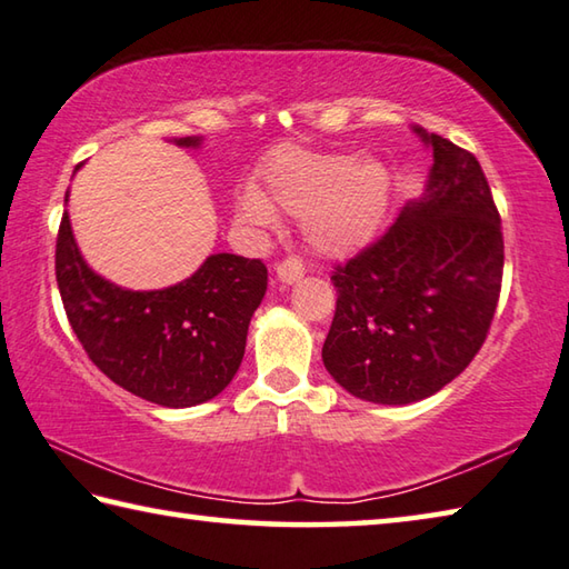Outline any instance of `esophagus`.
Returning a JSON list of instances; mask_svg holds the SVG:
<instances>
[{
	"label": "esophagus",
	"mask_w": 569,
	"mask_h": 569,
	"mask_svg": "<svg viewBox=\"0 0 569 569\" xmlns=\"http://www.w3.org/2000/svg\"><path fill=\"white\" fill-rule=\"evenodd\" d=\"M277 272V280H280L282 284H295L297 280H302L305 277V264L297 260V257H287L284 262H280L274 267Z\"/></svg>",
	"instance_id": "esophagus-1"
}]
</instances>
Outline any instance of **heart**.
<instances>
[{
  "mask_svg": "<svg viewBox=\"0 0 569 569\" xmlns=\"http://www.w3.org/2000/svg\"><path fill=\"white\" fill-rule=\"evenodd\" d=\"M391 202V170L353 153L282 151L264 170V196L244 188L240 218L257 228L274 222L272 204L302 218L307 242L321 254H349L379 232Z\"/></svg>",
  "mask_w": 569,
  "mask_h": 569,
  "instance_id": "heart-1",
  "label": "heart"
}]
</instances>
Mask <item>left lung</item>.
<instances>
[{"label":"left lung","mask_w":569,"mask_h":569,"mask_svg":"<svg viewBox=\"0 0 569 569\" xmlns=\"http://www.w3.org/2000/svg\"><path fill=\"white\" fill-rule=\"evenodd\" d=\"M431 148L423 196L339 267L321 361L361 401L406 406L451 383L483 347L502 280V232L473 153L413 126Z\"/></svg>","instance_id":"obj_1"}]
</instances>
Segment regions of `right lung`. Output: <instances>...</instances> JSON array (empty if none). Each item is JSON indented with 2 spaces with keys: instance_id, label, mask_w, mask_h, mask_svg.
Masks as SVG:
<instances>
[{
  "instance_id": "right-lung-1",
  "label": "right lung",
  "mask_w": 569,
  "mask_h": 569,
  "mask_svg": "<svg viewBox=\"0 0 569 569\" xmlns=\"http://www.w3.org/2000/svg\"><path fill=\"white\" fill-rule=\"evenodd\" d=\"M173 143L200 148L202 138ZM57 282L73 335L106 377L151 403L188 409L216 399L238 373L250 319L267 292V267L218 252L183 282L128 289L91 270L63 212Z\"/></svg>"
}]
</instances>
